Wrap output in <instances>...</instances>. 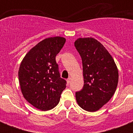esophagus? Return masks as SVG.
I'll use <instances>...</instances> for the list:
<instances>
[{
  "label": "esophagus",
  "instance_id": "esophagus-1",
  "mask_svg": "<svg viewBox=\"0 0 133 133\" xmlns=\"http://www.w3.org/2000/svg\"><path fill=\"white\" fill-rule=\"evenodd\" d=\"M71 82V78L70 77H69L68 79H67V83H68V84H69V83H70Z\"/></svg>",
  "mask_w": 133,
  "mask_h": 133
}]
</instances>
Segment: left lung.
Listing matches in <instances>:
<instances>
[{
  "label": "left lung",
  "mask_w": 133,
  "mask_h": 133,
  "mask_svg": "<svg viewBox=\"0 0 133 133\" xmlns=\"http://www.w3.org/2000/svg\"><path fill=\"white\" fill-rule=\"evenodd\" d=\"M75 46L82 59L84 79L83 89L75 94L77 103L86 111H97L115 92L117 67L106 48L95 38H77Z\"/></svg>",
  "instance_id": "left-lung-1"
}]
</instances>
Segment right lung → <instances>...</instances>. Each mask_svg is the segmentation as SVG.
<instances>
[{
	"instance_id": "obj_1",
	"label": "right lung",
	"mask_w": 133,
	"mask_h": 133,
	"mask_svg": "<svg viewBox=\"0 0 133 133\" xmlns=\"http://www.w3.org/2000/svg\"><path fill=\"white\" fill-rule=\"evenodd\" d=\"M65 38H45L33 47L23 58L19 70L21 90L24 98L42 111L54 108L66 87L60 77L56 56L64 45Z\"/></svg>"
}]
</instances>
